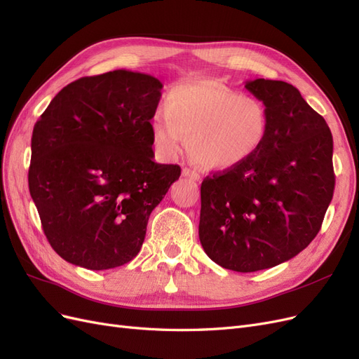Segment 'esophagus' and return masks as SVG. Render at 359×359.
<instances>
[{
  "instance_id": "34e87169",
  "label": "esophagus",
  "mask_w": 359,
  "mask_h": 359,
  "mask_svg": "<svg viewBox=\"0 0 359 359\" xmlns=\"http://www.w3.org/2000/svg\"><path fill=\"white\" fill-rule=\"evenodd\" d=\"M182 175L184 177H189V178H191V180H194V181H199L201 180V175L199 173L194 170V169H191V168H182Z\"/></svg>"
}]
</instances>
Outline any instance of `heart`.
Segmentation results:
<instances>
[{"instance_id":"1","label":"heart","mask_w":359,"mask_h":359,"mask_svg":"<svg viewBox=\"0 0 359 359\" xmlns=\"http://www.w3.org/2000/svg\"><path fill=\"white\" fill-rule=\"evenodd\" d=\"M151 137L163 157L175 158L189 140L201 166L224 170L252 157L266 137L269 114L256 97L215 81L181 83L166 97L165 112L151 118Z\"/></svg>"}]
</instances>
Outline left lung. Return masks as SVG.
I'll use <instances>...</instances> for the list:
<instances>
[{"instance_id": "1", "label": "left lung", "mask_w": 359, "mask_h": 359, "mask_svg": "<svg viewBox=\"0 0 359 359\" xmlns=\"http://www.w3.org/2000/svg\"><path fill=\"white\" fill-rule=\"evenodd\" d=\"M245 88L266 106L268 133L240 166L202 181L199 240L215 264L255 273L286 262L314 240L335 175L331 130L295 86L255 79Z\"/></svg>"}]
</instances>
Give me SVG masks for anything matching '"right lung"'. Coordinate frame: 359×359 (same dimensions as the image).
I'll use <instances>...</instances> for the list:
<instances>
[{
    "mask_svg": "<svg viewBox=\"0 0 359 359\" xmlns=\"http://www.w3.org/2000/svg\"><path fill=\"white\" fill-rule=\"evenodd\" d=\"M163 85L114 70L69 83L31 137L28 186L50 247L67 262L111 269L130 262L149 214L181 175L154 161L151 118Z\"/></svg>",
    "mask_w": 359,
    "mask_h": 359,
    "instance_id": "add662e5",
    "label": "right lung"
}]
</instances>
